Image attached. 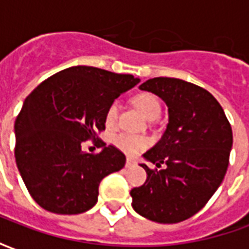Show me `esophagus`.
Wrapping results in <instances>:
<instances>
[{
    "label": "esophagus",
    "instance_id": "esophagus-1",
    "mask_svg": "<svg viewBox=\"0 0 249 249\" xmlns=\"http://www.w3.org/2000/svg\"><path fill=\"white\" fill-rule=\"evenodd\" d=\"M135 165H136L135 160H133V159H129V157H128V159H126V162H125V167H126V168H132V167H135Z\"/></svg>",
    "mask_w": 249,
    "mask_h": 249
}]
</instances>
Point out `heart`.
<instances>
[{
  "mask_svg": "<svg viewBox=\"0 0 249 249\" xmlns=\"http://www.w3.org/2000/svg\"><path fill=\"white\" fill-rule=\"evenodd\" d=\"M135 107L144 117L148 120H155L160 116L161 112V105L160 101L157 100L156 96H153L151 93H142L136 96L133 100ZM119 117V104L112 103L109 105V108L107 109V113H105V124L107 126H113L117 121ZM113 144L120 151L124 152L129 156H136L139 155L140 152L148 148L149 145V140L146 139L145 136H136V135H128V133H120L113 139Z\"/></svg>",
  "mask_w": 249,
  "mask_h": 249,
  "instance_id": "b5f03b06",
  "label": "heart"
}]
</instances>
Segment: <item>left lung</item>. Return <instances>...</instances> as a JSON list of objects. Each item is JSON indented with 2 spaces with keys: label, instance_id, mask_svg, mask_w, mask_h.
Masks as SVG:
<instances>
[{
  "label": "left lung",
  "instance_id": "left-lung-1",
  "mask_svg": "<svg viewBox=\"0 0 249 249\" xmlns=\"http://www.w3.org/2000/svg\"><path fill=\"white\" fill-rule=\"evenodd\" d=\"M168 107L167 129L142 155L162 169H145L144 185L130 191L132 207L146 219L173 224L197 213L224 180L232 128L217 100L195 84L156 77L139 87Z\"/></svg>",
  "mask_w": 249,
  "mask_h": 249
}]
</instances>
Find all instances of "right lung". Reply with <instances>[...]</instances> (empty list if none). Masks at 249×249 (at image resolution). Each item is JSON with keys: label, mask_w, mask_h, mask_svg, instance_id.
Masks as SVG:
<instances>
[{"label": "right lung", "mask_w": 249, "mask_h": 249, "mask_svg": "<svg viewBox=\"0 0 249 249\" xmlns=\"http://www.w3.org/2000/svg\"><path fill=\"white\" fill-rule=\"evenodd\" d=\"M139 82L132 74L78 65L53 74L25 98L14 123V156L40 207L77 214L96 205L101 180L124 168L126 159L103 141L96 155L82 151V142L96 140L109 105Z\"/></svg>", "instance_id": "right-lung-1"}]
</instances>
